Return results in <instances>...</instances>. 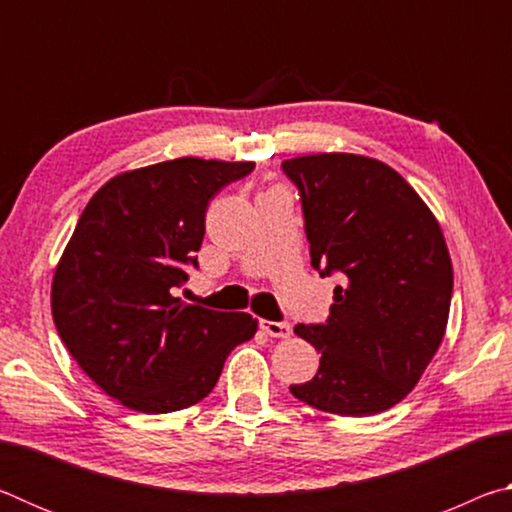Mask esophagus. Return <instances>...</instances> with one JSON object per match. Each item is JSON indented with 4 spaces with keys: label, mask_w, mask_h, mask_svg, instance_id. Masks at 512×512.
Listing matches in <instances>:
<instances>
[{
    "label": "esophagus",
    "mask_w": 512,
    "mask_h": 512,
    "mask_svg": "<svg viewBox=\"0 0 512 512\" xmlns=\"http://www.w3.org/2000/svg\"><path fill=\"white\" fill-rule=\"evenodd\" d=\"M259 327L273 339H289L291 336V325L284 323V320H259Z\"/></svg>",
    "instance_id": "esophagus-1"
}]
</instances>
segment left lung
<instances>
[{
    "label": "left lung",
    "mask_w": 512,
    "mask_h": 512,
    "mask_svg": "<svg viewBox=\"0 0 512 512\" xmlns=\"http://www.w3.org/2000/svg\"><path fill=\"white\" fill-rule=\"evenodd\" d=\"M298 187L311 266L341 275L325 323L296 325L320 352L300 402L336 415H375L418 384L445 336L454 271L443 230L388 164L352 153L284 160Z\"/></svg>",
    "instance_id": "left-lung-1"
}]
</instances>
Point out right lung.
Returning <instances> with one entry per match:
<instances>
[{"label":"right lung","instance_id":"1","mask_svg":"<svg viewBox=\"0 0 512 512\" xmlns=\"http://www.w3.org/2000/svg\"><path fill=\"white\" fill-rule=\"evenodd\" d=\"M253 162L178 158L119 173L85 205L56 266L51 314L94 384L142 413L187 409L212 393L257 320L185 305L205 212Z\"/></svg>","mask_w":512,"mask_h":512}]
</instances>
